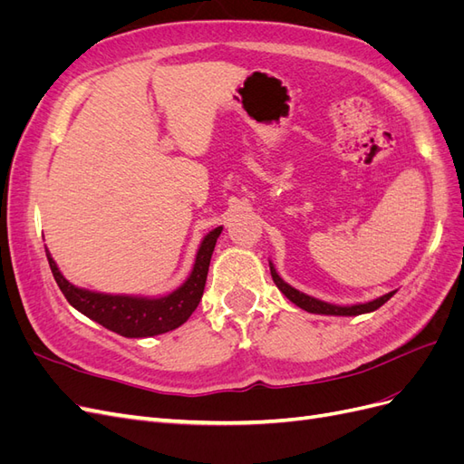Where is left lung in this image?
<instances>
[{"mask_svg":"<svg viewBox=\"0 0 464 464\" xmlns=\"http://www.w3.org/2000/svg\"><path fill=\"white\" fill-rule=\"evenodd\" d=\"M271 266V276L275 280V285L278 286V290L285 294V296L292 302L296 304L298 307H302V310L310 312V314H323V315H360V314H370V312H375L377 307H382L392 294H395L397 290H392L389 294H385V296L382 298H375L372 302H366V304H356V305H334V304H327V302H321L317 298H312L307 296V294L292 288L290 285H286L283 278L278 276L276 269L273 266V263H269Z\"/></svg>","mask_w":464,"mask_h":464,"instance_id":"1","label":"left lung"}]
</instances>
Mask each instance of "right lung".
Wrapping results in <instances>:
<instances>
[{"label": "right lung", "mask_w": 464, "mask_h": 464, "mask_svg": "<svg viewBox=\"0 0 464 464\" xmlns=\"http://www.w3.org/2000/svg\"><path fill=\"white\" fill-rule=\"evenodd\" d=\"M220 232L222 227L215 228L203 237L198 257H195L193 271L186 283L162 298L120 296V294L114 296V294H101L77 288L60 273L58 265H55V261L48 254V249L46 257L55 283H58L63 296L75 310L91 317L92 321L101 323L102 327L121 336H128V339H143V336H154L178 329L195 312V307L199 305L203 296L210 256H213Z\"/></svg>", "instance_id": "obj_1"}]
</instances>
